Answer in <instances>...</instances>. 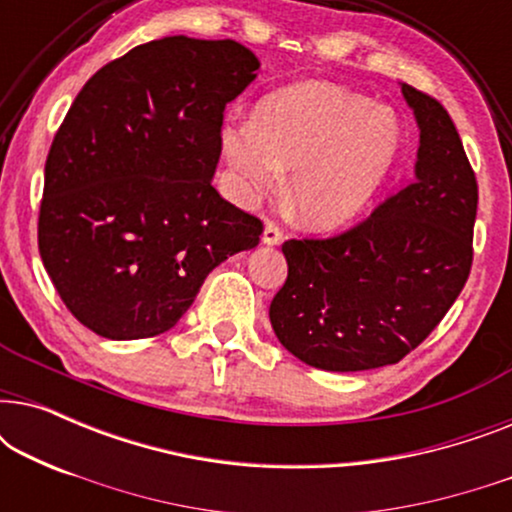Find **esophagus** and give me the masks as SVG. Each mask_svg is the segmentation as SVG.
I'll list each match as a JSON object with an SVG mask.
<instances>
[{"label": "esophagus", "mask_w": 512, "mask_h": 512, "mask_svg": "<svg viewBox=\"0 0 512 512\" xmlns=\"http://www.w3.org/2000/svg\"><path fill=\"white\" fill-rule=\"evenodd\" d=\"M261 240H263V244H268V247H275V244L282 242V230H279L277 223H272V221H265Z\"/></svg>", "instance_id": "obj_1"}]
</instances>
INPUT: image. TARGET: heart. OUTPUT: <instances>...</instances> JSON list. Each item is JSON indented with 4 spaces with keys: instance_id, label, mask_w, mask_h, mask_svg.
Returning a JSON list of instances; mask_svg holds the SVG:
<instances>
[{
    "instance_id": "b5f03b06",
    "label": "heart",
    "mask_w": 512,
    "mask_h": 512,
    "mask_svg": "<svg viewBox=\"0 0 512 512\" xmlns=\"http://www.w3.org/2000/svg\"><path fill=\"white\" fill-rule=\"evenodd\" d=\"M221 146L242 198L275 191L291 170L286 202L307 228L328 230L368 207L403 146L394 111L324 81L277 90L254 121H228Z\"/></svg>"
}]
</instances>
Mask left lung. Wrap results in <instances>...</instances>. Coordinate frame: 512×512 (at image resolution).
<instances>
[{"label": "left lung", "mask_w": 512, "mask_h": 512, "mask_svg": "<svg viewBox=\"0 0 512 512\" xmlns=\"http://www.w3.org/2000/svg\"><path fill=\"white\" fill-rule=\"evenodd\" d=\"M415 114V177L331 240H289V277L270 303L277 340L331 373L382 368L412 352L464 289L478 184L443 104L401 83Z\"/></svg>", "instance_id": "left-lung-1"}]
</instances>
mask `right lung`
<instances>
[{"label": "right lung", "mask_w": 512, "mask_h": 512, "mask_svg": "<svg viewBox=\"0 0 512 512\" xmlns=\"http://www.w3.org/2000/svg\"><path fill=\"white\" fill-rule=\"evenodd\" d=\"M261 62L233 39L184 34L104 65L46 158L39 254L67 310L109 340L177 324L263 223L212 186L223 109Z\"/></svg>", "instance_id": "right-lung-1"}]
</instances>
